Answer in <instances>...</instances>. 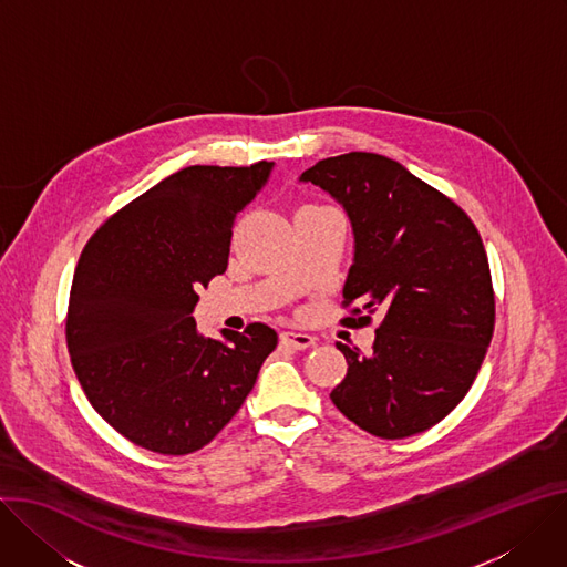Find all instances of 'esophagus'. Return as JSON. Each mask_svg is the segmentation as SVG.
I'll use <instances>...</instances> for the list:
<instances>
[{"label": "esophagus", "mask_w": 567, "mask_h": 567, "mask_svg": "<svg viewBox=\"0 0 567 567\" xmlns=\"http://www.w3.org/2000/svg\"><path fill=\"white\" fill-rule=\"evenodd\" d=\"M282 343L293 348V350H307L317 343V339L312 334H305V332H282Z\"/></svg>", "instance_id": "1"}]
</instances>
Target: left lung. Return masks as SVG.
<instances>
[{
	"label": "left lung",
	"mask_w": 567,
	"mask_h": 567,
	"mask_svg": "<svg viewBox=\"0 0 567 567\" xmlns=\"http://www.w3.org/2000/svg\"><path fill=\"white\" fill-rule=\"evenodd\" d=\"M300 181L330 192L352 224L341 323L380 319L369 354L337 343L348 373L330 393L334 406L380 439L434 427L473 386L493 339L480 230L450 196L378 153L319 161Z\"/></svg>",
	"instance_id": "1"
}]
</instances>
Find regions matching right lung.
I'll return each instance as SVG.
<instances>
[{
    "label": "right lung",
    "mask_w": 567,
    "mask_h": 567,
    "mask_svg": "<svg viewBox=\"0 0 567 567\" xmlns=\"http://www.w3.org/2000/svg\"><path fill=\"white\" fill-rule=\"evenodd\" d=\"M271 167H185L109 217L79 257L65 326L74 373L96 414L144 450L208 445L278 346L265 323L210 339L192 319Z\"/></svg>",
    "instance_id": "add662e5"
}]
</instances>
